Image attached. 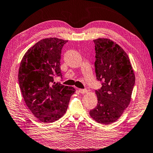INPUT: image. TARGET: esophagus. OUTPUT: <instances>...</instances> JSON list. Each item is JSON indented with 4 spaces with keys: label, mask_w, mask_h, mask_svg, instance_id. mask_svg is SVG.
<instances>
[{
    "label": "esophagus",
    "mask_w": 153,
    "mask_h": 153,
    "mask_svg": "<svg viewBox=\"0 0 153 153\" xmlns=\"http://www.w3.org/2000/svg\"><path fill=\"white\" fill-rule=\"evenodd\" d=\"M79 92L81 93V94H85L88 92V90L86 89H79Z\"/></svg>",
    "instance_id": "obj_1"
}]
</instances>
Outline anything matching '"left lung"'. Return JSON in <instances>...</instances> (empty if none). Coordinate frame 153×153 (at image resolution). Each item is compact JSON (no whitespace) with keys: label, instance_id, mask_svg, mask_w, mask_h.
<instances>
[{"label":"left lung","instance_id":"1","mask_svg":"<svg viewBox=\"0 0 153 153\" xmlns=\"http://www.w3.org/2000/svg\"><path fill=\"white\" fill-rule=\"evenodd\" d=\"M94 42L96 77L102 87L96 90L98 104L90 115L97 122L108 125L117 120L130 102L135 76L122 48L107 38Z\"/></svg>","mask_w":153,"mask_h":153}]
</instances>
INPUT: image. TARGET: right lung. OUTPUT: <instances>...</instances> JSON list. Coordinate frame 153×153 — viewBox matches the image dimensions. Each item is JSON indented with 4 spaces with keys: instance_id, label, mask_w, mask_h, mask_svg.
Segmentation results:
<instances>
[{
    "instance_id": "right-lung-1",
    "label": "right lung",
    "mask_w": 153,
    "mask_h": 153,
    "mask_svg": "<svg viewBox=\"0 0 153 153\" xmlns=\"http://www.w3.org/2000/svg\"><path fill=\"white\" fill-rule=\"evenodd\" d=\"M67 40L49 38L41 40L28 50L21 61L19 87L31 112L42 123L58 120L68 107L75 90L54 82L62 77L61 55Z\"/></svg>"
}]
</instances>
